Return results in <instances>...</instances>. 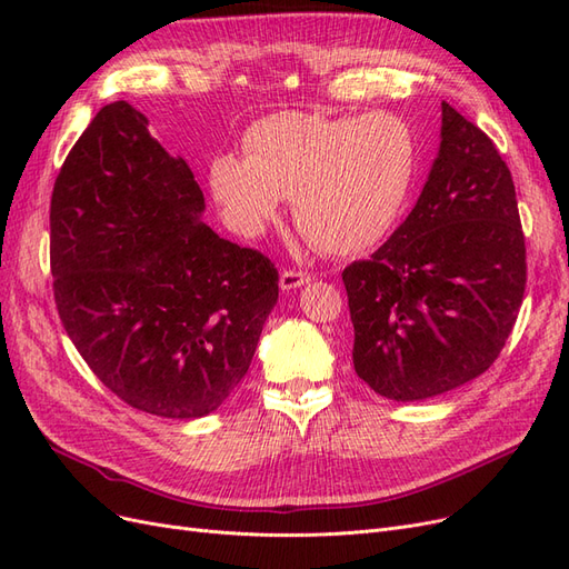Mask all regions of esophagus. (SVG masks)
<instances>
[{"label": "esophagus", "instance_id": "obj_1", "mask_svg": "<svg viewBox=\"0 0 569 569\" xmlns=\"http://www.w3.org/2000/svg\"><path fill=\"white\" fill-rule=\"evenodd\" d=\"M306 282H311V272H303V270H284L280 274V287L282 289H297Z\"/></svg>", "mask_w": 569, "mask_h": 569}]
</instances>
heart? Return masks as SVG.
<instances>
[{
    "mask_svg": "<svg viewBox=\"0 0 569 569\" xmlns=\"http://www.w3.org/2000/svg\"><path fill=\"white\" fill-rule=\"evenodd\" d=\"M244 157L222 153L211 192L242 232H258L291 199L299 232L318 251L353 256L380 244L418 176V137L406 118L284 111L253 123Z\"/></svg>",
    "mask_w": 569,
    "mask_h": 569,
    "instance_id": "heart-1",
    "label": "heart"
}]
</instances>
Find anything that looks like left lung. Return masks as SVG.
Wrapping results in <instances>:
<instances>
[{
    "instance_id": "obj_1",
    "label": "left lung",
    "mask_w": 569,
    "mask_h": 569,
    "mask_svg": "<svg viewBox=\"0 0 569 569\" xmlns=\"http://www.w3.org/2000/svg\"><path fill=\"white\" fill-rule=\"evenodd\" d=\"M341 280L353 368L380 396L432 399L489 370L527 284L512 176L489 134L443 101L439 157L416 209Z\"/></svg>"
}]
</instances>
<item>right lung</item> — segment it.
I'll return each instance as SVG.
<instances>
[{"instance_id": "add662e5", "label": "right lung", "mask_w": 569, "mask_h": 569, "mask_svg": "<svg viewBox=\"0 0 569 569\" xmlns=\"http://www.w3.org/2000/svg\"><path fill=\"white\" fill-rule=\"evenodd\" d=\"M203 194L128 101L101 109L59 170L49 211L54 301L120 401L209 416L244 380L278 303L268 256L218 237Z\"/></svg>"}]
</instances>
